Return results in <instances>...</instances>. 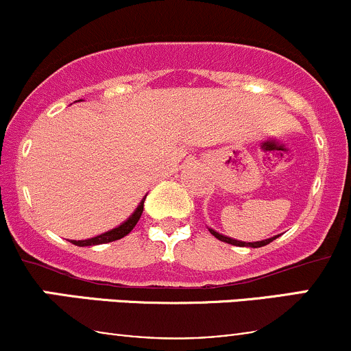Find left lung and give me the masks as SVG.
<instances>
[{
    "mask_svg": "<svg viewBox=\"0 0 351 351\" xmlns=\"http://www.w3.org/2000/svg\"><path fill=\"white\" fill-rule=\"evenodd\" d=\"M208 229H209V232L216 237V239L223 241V243L232 244V245H239V247H263V245H267L269 243H272L274 239H277V237H279V236H274V237H269V239H264V241H256V243H245V241H237V239H232V237H229V236L219 234V232L215 231V229H211V228H208Z\"/></svg>",
    "mask_w": 351,
    "mask_h": 351,
    "instance_id": "1",
    "label": "left lung"
}]
</instances>
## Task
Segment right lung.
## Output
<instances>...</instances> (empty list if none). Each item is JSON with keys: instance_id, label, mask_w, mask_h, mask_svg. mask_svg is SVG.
<instances>
[{"instance_id": "obj_1", "label": "right lung", "mask_w": 351, "mask_h": 351, "mask_svg": "<svg viewBox=\"0 0 351 351\" xmlns=\"http://www.w3.org/2000/svg\"><path fill=\"white\" fill-rule=\"evenodd\" d=\"M145 198L147 196H143L142 201L138 203V206L135 208V211L132 213L130 216L127 217V219L123 221L122 224H119V226L110 229V231L107 232H102V234L95 236V237H90V239H82V241H71L72 244L75 245H80V247H86V245H99V244H107V243H112V241H117V239H122L123 236H127L128 232L132 231V229L135 228V224L138 223L140 216H142L143 213V203H145Z\"/></svg>"}]
</instances>
